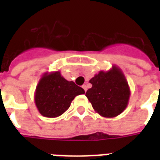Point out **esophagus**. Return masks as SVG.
I'll list each match as a JSON object with an SVG mask.
<instances>
[{"instance_id": "obj_1", "label": "esophagus", "mask_w": 160, "mask_h": 160, "mask_svg": "<svg viewBox=\"0 0 160 160\" xmlns=\"http://www.w3.org/2000/svg\"><path fill=\"white\" fill-rule=\"evenodd\" d=\"M82 88L84 89V90H85V92H86V90H87V86H86V85H83Z\"/></svg>"}]
</instances>
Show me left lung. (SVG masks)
I'll return each mask as SVG.
<instances>
[{"instance_id":"1","label":"left lung","mask_w":160,"mask_h":160,"mask_svg":"<svg viewBox=\"0 0 160 160\" xmlns=\"http://www.w3.org/2000/svg\"><path fill=\"white\" fill-rule=\"evenodd\" d=\"M92 87L85 93L95 111L101 116L113 118L126 109L130 90L124 73L116 65L100 71L90 80Z\"/></svg>"}]
</instances>
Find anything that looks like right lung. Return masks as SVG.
Instances as JSON below:
<instances>
[{"mask_svg": "<svg viewBox=\"0 0 160 160\" xmlns=\"http://www.w3.org/2000/svg\"><path fill=\"white\" fill-rule=\"evenodd\" d=\"M85 90L73 81H68L60 72L45 73L39 80L35 91V104L41 115L55 118L64 114L75 96Z\"/></svg>", "mask_w": 160, "mask_h": 160, "instance_id": "1", "label": "right lung"}]
</instances>
